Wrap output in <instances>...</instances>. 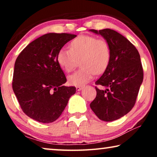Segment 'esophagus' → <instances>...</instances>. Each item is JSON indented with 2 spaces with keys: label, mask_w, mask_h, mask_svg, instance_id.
Here are the masks:
<instances>
[{
  "label": "esophagus",
  "mask_w": 157,
  "mask_h": 157,
  "mask_svg": "<svg viewBox=\"0 0 157 157\" xmlns=\"http://www.w3.org/2000/svg\"><path fill=\"white\" fill-rule=\"evenodd\" d=\"M76 91H81V89H83V87H81V86H76Z\"/></svg>",
  "instance_id": "34e87169"
}]
</instances>
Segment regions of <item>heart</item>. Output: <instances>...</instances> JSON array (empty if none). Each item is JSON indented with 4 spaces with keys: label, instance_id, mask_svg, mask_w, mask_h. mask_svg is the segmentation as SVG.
I'll return each instance as SVG.
<instances>
[{
    "label": "heart",
    "instance_id": "obj_1",
    "mask_svg": "<svg viewBox=\"0 0 157 157\" xmlns=\"http://www.w3.org/2000/svg\"><path fill=\"white\" fill-rule=\"evenodd\" d=\"M80 61V70L68 76L70 85L82 86L94 78L95 73L102 74L108 67L111 59L109 43L91 36H80L70 43L69 50L61 48L56 60L62 69L71 72Z\"/></svg>",
    "mask_w": 157,
    "mask_h": 157
}]
</instances>
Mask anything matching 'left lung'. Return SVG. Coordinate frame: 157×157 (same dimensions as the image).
Listing matches in <instances>:
<instances>
[{
    "mask_svg": "<svg viewBox=\"0 0 157 157\" xmlns=\"http://www.w3.org/2000/svg\"><path fill=\"white\" fill-rule=\"evenodd\" d=\"M109 43L111 59L108 67L96 81V96L90 107L104 121L119 119L132 110L142 83L144 72L140 55L134 45L113 30L91 29Z\"/></svg>",
    "mask_w": 157,
    "mask_h": 157,
    "instance_id": "8db88e82",
    "label": "left lung"
}]
</instances>
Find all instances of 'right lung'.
<instances>
[{"instance_id":"right-lung-1","label":"right lung","mask_w":157,"mask_h":157,"mask_svg":"<svg viewBox=\"0 0 157 157\" xmlns=\"http://www.w3.org/2000/svg\"><path fill=\"white\" fill-rule=\"evenodd\" d=\"M69 33H46L28 45L15 62L13 90L23 112L41 123H51L61 115L76 87L65 86V74L56 56Z\"/></svg>"}]
</instances>
